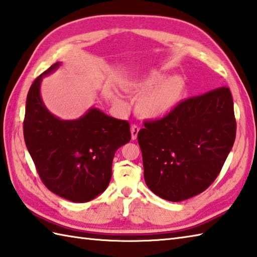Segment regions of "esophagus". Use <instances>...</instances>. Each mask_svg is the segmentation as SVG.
I'll return each instance as SVG.
<instances>
[{
  "instance_id": "1",
  "label": "esophagus",
  "mask_w": 257,
  "mask_h": 257,
  "mask_svg": "<svg viewBox=\"0 0 257 257\" xmlns=\"http://www.w3.org/2000/svg\"><path fill=\"white\" fill-rule=\"evenodd\" d=\"M130 132H132V138H133V140H135L136 138H137V135L139 133V127H138V125H136V124H133L132 125V130H130Z\"/></svg>"
}]
</instances>
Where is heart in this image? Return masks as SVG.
<instances>
[{"label": "heart", "instance_id": "obj_1", "mask_svg": "<svg viewBox=\"0 0 257 257\" xmlns=\"http://www.w3.org/2000/svg\"><path fill=\"white\" fill-rule=\"evenodd\" d=\"M122 88L129 94L139 95L136 109L147 119H160L173 112L183 101L186 92V83L182 77L166 78L158 71L125 81ZM114 101L121 108H127V102L119 94L114 97Z\"/></svg>", "mask_w": 257, "mask_h": 257}]
</instances>
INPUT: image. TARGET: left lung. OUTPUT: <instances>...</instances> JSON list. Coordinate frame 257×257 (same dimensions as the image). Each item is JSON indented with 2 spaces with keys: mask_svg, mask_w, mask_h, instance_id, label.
<instances>
[{
  "mask_svg": "<svg viewBox=\"0 0 257 257\" xmlns=\"http://www.w3.org/2000/svg\"><path fill=\"white\" fill-rule=\"evenodd\" d=\"M138 133L144 177L169 202L203 193L217 177L235 142L233 98L227 87L180 102L166 117L146 121Z\"/></svg>",
  "mask_w": 257,
  "mask_h": 257,
  "instance_id": "8db88e82",
  "label": "left lung"
}]
</instances>
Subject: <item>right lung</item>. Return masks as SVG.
I'll list each match as a JSON object with an SVG mask.
<instances>
[{"label":"right lung","instance_id":"1","mask_svg":"<svg viewBox=\"0 0 257 257\" xmlns=\"http://www.w3.org/2000/svg\"><path fill=\"white\" fill-rule=\"evenodd\" d=\"M52 64L29 90L23 135L47 188L74 203H85L107 189L118 148L132 139L130 124L91 108L75 120H61L45 107L40 85L59 68Z\"/></svg>","mask_w":257,"mask_h":257}]
</instances>
